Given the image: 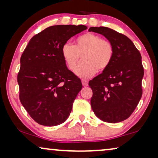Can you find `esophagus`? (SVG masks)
<instances>
[{
    "mask_svg": "<svg viewBox=\"0 0 158 158\" xmlns=\"http://www.w3.org/2000/svg\"><path fill=\"white\" fill-rule=\"evenodd\" d=\"M82 84H83L84 87H86L88 85V81L87 80H82Z\"/></svg>",
    "mask_w": 158,
    "mask_h": 158,
    "instance_id": "34e87169",
    "label": "esophagus"
}]
</instances>
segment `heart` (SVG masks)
Returning a JSON list of instances; mask_svg holds the SVG:
<instances>
[{
  "label": "heart",
  "instance_id": "obj_1",
  "mask_svg": "<svg viewBox=\"0 0 158 158\" xmlns=\"http://www.w3.org/2000/svg\"><path fill=\"white\" fill-rule=\"evenodd\" d=\"M62 57L70 70H74L82 55V62L75 69V73L83 78L91 77L98 71L106 69L114 57V47L109 41L100 36L86 33L75 40V44L67 42L61 48Z\"/></svg>",
  "mask_w": 158,
  "mask_h": 158
}]
</instances>
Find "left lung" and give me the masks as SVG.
Masks as SVG:
<instances>
[{
	"mask_svg": "<svg viewBox=\"0 0 158 158\" xmlns=\"http://www.w3.org/2000/svg\"><path fill=\"white\" fill-rule=\"evenodd\" d=\"M88 31L102 34L114 47L109 67L88 83L93 90L91 108L103 122H122L133 113L142 95L141 55L127 36L115 30L100 27H90Z\"/></svg>",
	"mask_w": 158,
	"mask_h": 158,
	"instance_id": "8db88e82",
	"label": "left lung"
}]
</instances>
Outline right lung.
Segmentation results:
<instances>
[{
	"label": "right lung",
	"mask_w": 158,
	"mask_h": 158,
	"mask_svg": "<svg viewBox=\"0 0 158 158\" xmlns=\"http://www.w3.org/2000/svg\"><path fill=\"white\" fill-rule=\"evenodd\" d=\"M86 29L84 25L52 26L34 36L23 51L17 77L19 98L38 124L57 126L70 115L83 85L67 68L61 48Z\"/></svg>",
	"instance_id": "obj_1"
}]
</instances>
